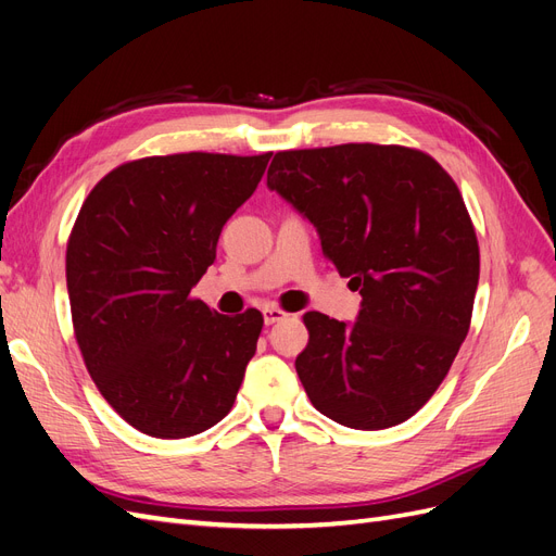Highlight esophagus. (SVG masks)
Segmentation results:
<instances>
[{
	"instance_id": "esophagus-1",
	"label": "esophagus",
	"mask_w": 556,
	"mask_h": 556,
	"mask_svg": "<svg viewBox=\"0 0 556 556\" xmlns=\"http://www.w3.org/2000/svg\"><path fill=\"white\" fill-rule=\"evenodd\" d=\"M262 317H264V325H276V323H280V319L288 317V313L276 308V306H264Z\"/></svg>"
}]
</instances>
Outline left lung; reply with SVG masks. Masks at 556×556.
Returning <instances> with one entry per match:
<instances>
[{"mask_svg": "<svg viewBox=\"0 0 556 556\" xmlns=\"http://www.w3.org/2000/svg\"><path fill=\"white\" fill-rule=\"evenodd\" d=\"M266 185L362 294L355 323L304 315L311 339L294 366L311 403L350 429L406 422L447 376L473 313L480 250L459 188L419 150L376 143L276 153Z\"/></svg>", "mask_w": 556, "mask_h": 556, "instance_id": "left-lung-1", "label": "left lung"}]
</instances>
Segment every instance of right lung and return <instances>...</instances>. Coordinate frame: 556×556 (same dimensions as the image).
<instances>
[{"label": "right lung", "mask_w": 556, "mask_h": 556, "mask_svg": "<svg viewBox=\"0 0 556 556\" xmlns=\"http://www.w3.org/2000/svg\"><path fill=\"white\" fill-rule=\"evenodd\" d=\"M268 157L127 162L80 206L66 245L76 341L111 408L153 439H188L220 422L255 355L260 311L220 315L190 292Z\"/></svg>", "instance_id": "obj_1"}]
</instances>
